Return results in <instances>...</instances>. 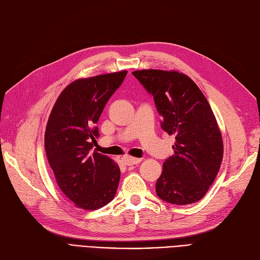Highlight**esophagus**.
<instances>
[{"mask_svg": "<svg viewBox=\"0 0 260 260\" xmlns=\"http://www.w3.org/2000/svg\"><path fill=\"white\" fill-rule=\"evenodd\" d=\"M122 161L125 166H132V165H137L141 161V158H136V157H132L129 155H124L122 157Z\"/></svg>", "mask_w": 260, "mask_h": 260, "instance_id": "34e87169", "label": "esophagus"}]
</instances>
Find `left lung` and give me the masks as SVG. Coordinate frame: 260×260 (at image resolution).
Listing matches in <instances>:
<instances>
[{
    "label": "left lung",
    "mask_w": 260,
    "mask_h": 260,
    "mask_svg": "<svg viewBox=\"0 0 260 260\" xmlns=\"http://www.w3.org/2000/svg\"><path fill=\"white\" fill-rule=\"evenodd\" d=\"M132 74L154 96L161 129L176 139L175 154L165 160L157 179V195L181 206L199 202L214 183L223 157L222 136L207 99L190 77L177 70Z\"/></svg>",
    "instance_id": "obj_1"
}]
</instances>
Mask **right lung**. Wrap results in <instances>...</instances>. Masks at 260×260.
Instances as JSON below:
<instances>
[{
    "instance_id": "add662e5",
    "label": "right lung",
    "mask_w": 260,
    "mask_h": 260,
    "mask_svg": "<svg viewBox=\"0 0 260 260\" xmlns=\"http://www.w3.org/2000/svg\"><path fill=\"white\" fill-rule=\"evenodd\" d=\"M127 70L77 79L61 91L45 128L44 146L55 180L78 208L94 210L115 198L118 164L92 151L100 116Z\"/></svg>"
}]
</instances>
